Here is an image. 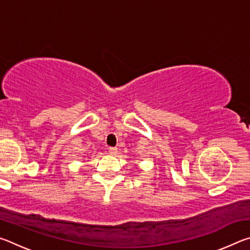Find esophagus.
Masks as SVG:
<instances>
[{
    "label": "esophagus",
    "instance_id": "esophagus-1",
    "mask_svg": "<svg viewBox=\"0 0 250 250\" xmlns=\"http://www.w3.org/2000/svg\"><path fill=\"white\" fill-rule=\"evenodd\" d=\"M108 151H109V153L111 154V155H115V154H117L118 149H117V147H113V146H109L108 147Z\"/></svg>",
    "mask_w": 250,
    "mask_h": 250
}]
</instances>
